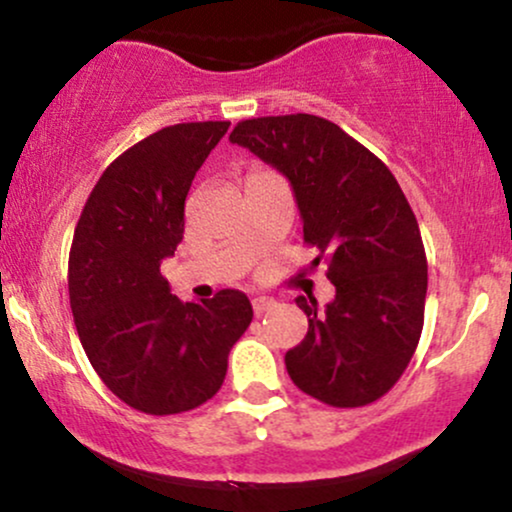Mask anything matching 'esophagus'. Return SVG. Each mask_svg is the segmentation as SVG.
I'll use <instances>...</instances> for the list:
<instances>
[{"mask_svg": "<svg viewBox=\"0 0 512 512\" xmlns=\"http://www.w3.org/2000/svg\"><path fill=\"white\" fill-rule=\"evenodd\" d=\"M274 308H276L274 298H269V296L252 298V310H255V315H264V313H269V310H274Z\"/></svg>", "mask_w": 512, "mask_h": 512, "instance_id": "esophagus-1", "label": "esophagus"}]
</instances>
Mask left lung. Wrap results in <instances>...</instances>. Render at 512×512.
Returning <instances> with one entry per match:
<instances>
[{
    "label": "left lung",
    "instance_id": "obj_1",
    "mask_svg": "<svg viewBox=\"0 0 512 512\" xmlns=\"http://www.w3.org/2000/svg\"><path fill=\"white\" fill-rule=\"evenodd\" d=\"M231 142L289 178L303 240L320 252L313 264L325 257L337 289L325 313L296 298L308 334L286 351L291 380L330 407H366L402 378L424 330L428 262L402 187L325 117H252L233 127Z\"/></svg>",
    "mask_w": 512,
    "mask_h": 512
}]
</instances>
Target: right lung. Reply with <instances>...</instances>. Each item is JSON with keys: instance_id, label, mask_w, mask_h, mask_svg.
Listing matches in <instances>:
<instances>
[{"instance_id": "1", "label": "right lung", "mask_w": 512, "mask_h": 512, "mask_svg": "<svg viewBox=\"0 0 512 512\" xmlns=\"http://www.w3.org/2000/svg\"><path fill=\"white\" fill-rule=\"evenodd\" d=\"M231 122H182L129 146L103 170L69 250V303L105 387L151 416L197 409L221 390L252 322L245 293L182 303L161 274L185 233V197Z\"/></svg>"}]
</instances>
